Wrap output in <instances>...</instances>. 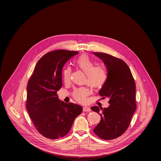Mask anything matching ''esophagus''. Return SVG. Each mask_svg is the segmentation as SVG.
Returning a JSON list of instances; mask_svg holds the SVG:
<instances>
[{"label": "esophagus", "mask_w": 161, "mask_h": 161, "mask_svg": "<svg viewBox=\"0 0 161 161\" xmlns=\"http://www.w3.org/2000/svg\"><path fill=\"white\" fill-rule=\"evenodd\" d=\"M83 112H90L91 108L89 107H84L83 108Z\"/></svg>", "instance_id": "esophagus-1"}]
</instances>
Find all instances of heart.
<instances>
[{
	"mask_svg": "<svg viewBox=\"0 0 161 161\" xmlns=\"http://www.w3.org/2000/svg\"><path fill=\"white\" fill-rule=\"evenodd\" d=\"M77 64L85 74H86V83L92 89H100L106 83L107 73L106 69L101 66H95V63L88 55L83 54L78 57ZM72 69L67 67L64 69L63 77L64 83H68L70 80ZM89 94L88 90L85 87H80L74 90L73 98L80 103H84L87 100Z\"/></svg>",
	"mask_w": 161,
	"mask_h": 161,
	"instance_id": "obj_1",
	"label": "heart"
}]
</instances>
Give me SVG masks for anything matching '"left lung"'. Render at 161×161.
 <instances>
[{
	"label": "left lung",
	"instance_id": "obj_1",
	"mask_svg": "<svg viewBox=\"0 0 161 161\" xmlns=\"http://www.w3.org/2000/svg\"><path fill=\"white\" fill-rule=\"evenodd\" d=\"M93 54L103 61L107 70V81L99 94L102 98H110L107 108H91L101 116L93 131L102 139L112 140L121 136L129 126L136 108V84L129 67L123 60L106 53Z\"/></svg>",
	"mask_w": 161,
	"mask_h": 161
}]
</instances>
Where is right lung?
<instances>
[{"label": "right lung", "mask_w": 161, "mask_h": 161, "mask_svg": "<svg viewBox=\"0 0 161 161\" xmlns=\"http://www.w3.org/2000/svg\"><path fill=\"white\" fill-rule=\"evenodd\" d=\"M78 51L58 49L38 60L28 82L26 107L35 127L44 137L57 139L66 135L81 106L58 100L62 86V69Z\"/></svg>", "instance_id": "obj_1"}]
</instances>
